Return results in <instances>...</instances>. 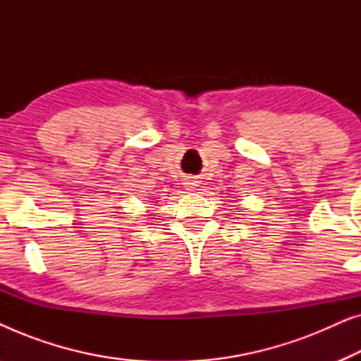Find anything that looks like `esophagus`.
Returning a JSON list of instances; mask_svg holds the SVG:
<instances>
[{"label":"esophagus","mask_w":361,"mask_h":361,"mask_svg":"<svg viewBox=\"0 0 361 361\" xmlns=\"http://www.w3.org/2000/svg\"><path fill=\"white\" fill-rule=\"evenodd\" d=\"M184 185L187 187V190H195L197 185H199V182L194 180V179H185Z\"/></svg>","instance_id":"obj_1"}]
</instances>
